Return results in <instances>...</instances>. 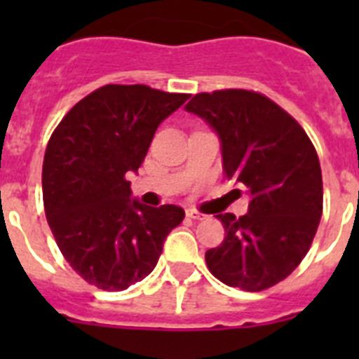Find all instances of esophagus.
I'll return each instance as SVG.
<instances>
[{
    "mask_svg": "<svg viewBox=\"0 0 359 359\" xmlns=\"http://www.w3.org/2000/svg\"><path fill=\"white\" fill-rule=\"evenodd\" d=\"M187 217L190 219H196V221H201V219H205L207 215L201 214V212H198L196 208H187Z\"/></svg>",
    "mask_w": 359,
    "mask_h": 359,
    "instance_id": "1",
    "label": "esophagus"
}]
</instances>
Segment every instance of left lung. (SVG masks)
Segmentation results:
<instances>
[{
  "mask_svg": "<svg viewBox=\"0 0 359 359\" xmlns=\"http://www.w3.org/2000/svg\"><path fill=\"white\" fill-rule=\"evenodd\" d=\"M217 133L228 180L250 196L248 214H219L226 237L205 253L215 278L244 291L275 286L315 239L323 207L318 154L300 123L246 90L198 93L185 106Z\"/></svg>",
  "mask_w": 359,
  "mask_h": 359,
  "instance_id": "8db88e82",
  "label": "left lung"
}]
</instances>
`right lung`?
I'll return each mask as SVG.
<instances>
[{
    "instance_id": "obj_1",
    "label": "right lung",
    "mask_w": 359,
    "mask_h": 359,
    "mask_svg": "<svg viewBox=\"0 0 359 359\" xmlns=\"http://www.w3.org/2000/svg\"><path fill=\"white\" fill-rule=\"evenodd\" d=\"M190 95L107 84L77 102L53 131L43 161V201L55 243L86 282L122 291L151 273L185 210L131 199L158 126Z\"/></svg>"
}]
</instances>
